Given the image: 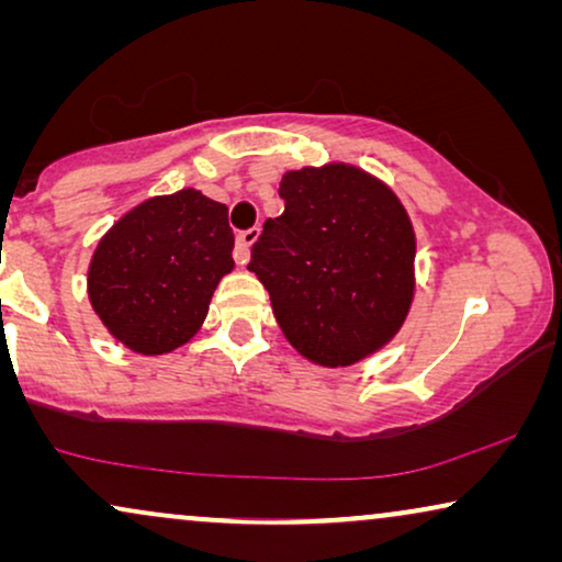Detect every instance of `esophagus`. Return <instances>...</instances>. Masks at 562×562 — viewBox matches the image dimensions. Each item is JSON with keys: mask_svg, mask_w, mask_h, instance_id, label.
Here are the masks:
<instances>
[{"mask_svg": "<svg viewBox=\"0 0 562 562\" xmlns=\"http://www.w3.org/2000/svg\"><path fill=\"white\" fill-rule=\"evenodd\" d=\"M258 240V227L252 229H243L240 235H237V243H235V260L240 266H245L250 260V245Z\"/></svg>", "mask_w": 562, "mask_h": 562, "instance_id": "obj_1", "label": "esophagus"}]
</instances>
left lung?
<instances>
[{"mask_svg":"<svg viewBox=\"0 0 562 562\" xmlns=\"http://www.w3.org/2000/svg\"><path fill=\"white\" fill-rule=\"evenodd\" d=\"M283 214L266 220L248 268L286 340L312 363L381 350L414 296L412 220L386 183L348 164L283 173Z\"/></svg>","mask_w":562,"mask_h":562,"instance_id":"obj_1","label":"left lung"}]
</instances>
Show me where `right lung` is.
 I'll return each mask as SVG.
<instances>
[{
  "instance_id": "right-lung-1",
  "label": "right lung",
  "mask_w": 562,
  "mask_h": 562,
  "mask_svg": "<svg viewBox=\"0 0 562 562\" xmlns=\"http://www.w3.org/2000/svg\"><path fill=\"white\" fill-rule=\"evenodd\" d=\"M227 206L196 189L137 204L99 240L89 302L114 340L164 356L199 333L214 289L235 268Z\"/></svg>"
}]
</instances>
